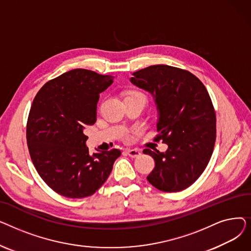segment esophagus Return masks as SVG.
I'll list each match as a JSON object with an SVG mask.
<instances>
[{"instance_id":"esophagus-1","label":"esophagus","mask_w":251,"mask_h":251,"mask_svg":"<svg viewBox=\"0 0 251 251\" xmlns=\"http://www.w3.org/2000/svg\"><path fill=\"white\" fill-rule=\"evenodd\" d=\"M126 153L130 157H137L141 154V152L138 150H126Z\"/></svg>"}]
</instances>
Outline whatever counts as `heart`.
I'll return each mask as SVG.
<instances>
[{
  "label": "heart",
  "instance_id": "1",
  "mask_svg": "<svg viewBox=\"0 0 251 251\" xmlns=\"http://www.w3.org/2000/svg\"><path fill=\"white\" fill-rule=\"evenodd\" d=\"M131 98H142V99H146V97H144L143 94H141V92L136 91V90H130V91L127 92L126 96H125V99H131Z\"/></svg>",
  "mask_w": 251,
  "mask_h": 251
}]
</instances>
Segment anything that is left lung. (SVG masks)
<instances>
[{"mask_svg": "<svg viewBox=\"0 0 251 251\" xmlns=\"http://www.w3.org/2000/svg\"><path fill=\"white\" fill-rule=\"evenodd\" d=\"M132 84L149 91L157 111V140L165 152L149 149L155 167L148 176L152 186L178 192L200 178L213 154L216 114L205 86L192 73L168 65H153L132 74Z\"/></svg>", "mask_w": 251, "mask_h": 251, "instance_id": "left-lung-1", "label": "left lung"}]
</instances>
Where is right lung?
<instances>
[{"instance_id":"1","label":"right lung","mask_w":251,"mask_h":251,"mask_svg":"<svg viewBox=\"0 0 251 251\" xmlns=\"http://www.w3.org/2000/svg\"><path fill=\"white\" fill-rule=\"evenodd\" d=\"M114 76L73 69L47 82L30 108L26 138L39 176L69 199L94 194L108 179L119 150L89 154L85 127L97 121L100 94Z\"/></svg>"}]
</instances>
